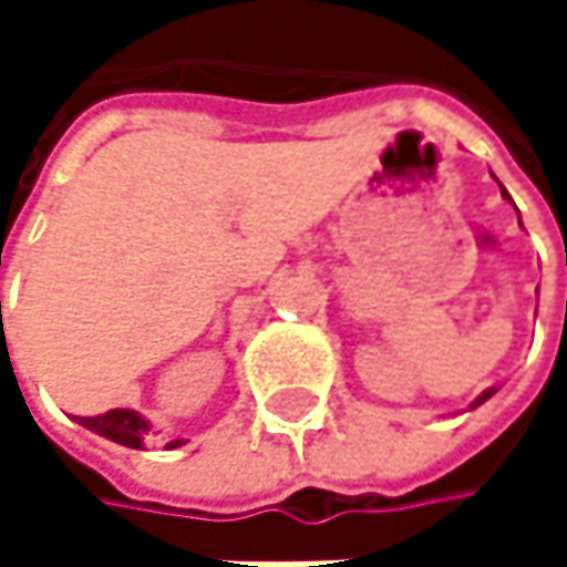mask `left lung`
<instances>
[{"label": "left lung", "mask_w": 567, "mask_h": 567, "mask_svg": "<svg viewBox=\"0 0 567 567\" xmlns=\"http://www.w3.org/2000/svg\"><path fill=\"white\" fill-rule=\"evenodd\" d=\"M506 196H509V193H506ZM496 394V388H489V391H483V394L476 396V400H473V406H480V403H486V400H489V396ZM473 406H470V410H473Z\"/></svg>", "instance_id": "8db88e82"}]
</instances>
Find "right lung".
Segmentation results:
<instances>
[{
	"label": "right lung",
	"instance_id": "1",
	"mask_svg": "<svg viewBox=\"0 0 567 567\" xmlns=\"http://www.w3.org/2000/svg\"><path fill=\"white\" fill-rule=\"evenodd\" d=\"M78 423L114 440V443H121V446H131V450H144V440L151 433V423L134 410H107L101 416H78ZM176 443L179 440H173L167 446H176Z\"/></svg>",
	"mask_w": 567,
	"mask_h": 567
}]
</instances>
